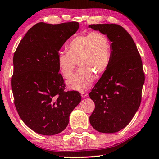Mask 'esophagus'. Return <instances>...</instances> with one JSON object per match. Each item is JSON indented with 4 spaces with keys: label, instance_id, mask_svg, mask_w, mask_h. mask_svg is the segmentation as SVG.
Returning a JSON list of instances; mask_svg holds the SVG:
<instances>
[{
    "label": "esophagus",
    "instance_id": "1",
    "mask_svg": "<svg viewBox=\"0 0 159 159\" xmlns=\"http://www.w3.org/2000/svg\"><path fill=\"white\" fill-rule=\"evenodd\" d=\"M81 95H82V98H86V97L88 95V93L86 92V91H82L81 92Z\"/></svg>",
    "mask_w": 159,
    "mask_h": 159
}]
</instances>
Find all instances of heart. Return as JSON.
<instances>
[{
	"instance_id": "heart-1",
	"label": "heart",
	"mask_w": 159,
	"mask_h": 159,
	"mask_svg": "<svg viewBox=\"0 0 159 159\" xmlns=\"http://www.w3.org/2000/svg\"><path fill=\"white\" fill-rule=\"evenodd\" d=\"M68 52H59L57 63L64 78L71 77L77 62L80 68L67 82L71 89H87L108 68L111 59V44L108 36L102 32L79 35L66 45Z\"/></svg>"
}]
</instances>
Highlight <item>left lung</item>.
I'll list each match as a JSON object with an SVG mask.
<instances>
[{"label": "left lung", "instance_id": "1", "mask_svg": "<svg viewBox=\"0 0 159 159\" xmlns=\"http://www.w3.org/2000/svg\"><path fill=\"white\" fill-rule=\"evenodd\" d=\"M89 27L106 34L111 43L108 68L89 93L95 106L89 120L97 131L114 133L131 121L141 104L143 64L133 39L121 26L98 24Z\"/></svg>", "mask_w": 159, "mask_h": 159}]
</instances>
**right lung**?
<instances>
[{
	"instance_id": "1",
	"label": "right lung",
	"mask_w": 159,
	"mask_h": 159,
	"mask_svg": "<svg viewBox=\"0 0 159 159\" xmlns=\"http://www.w3.org/2000/svg\"><path fill=\"white\" fill-rule=\"evenodd\" d=\"M79 27L77 22H39L28 30L14 53V104L22 121L38 134L51 136L62 132L82 99L79 92L64 91L57 63L58 51Z\"/></svg>"
}]
</instances>
